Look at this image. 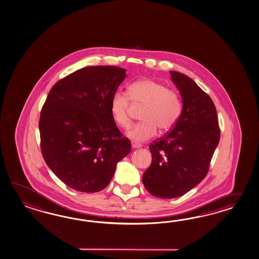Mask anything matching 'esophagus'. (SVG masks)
I'll use <instances>...</instances> for the list:
<instances>
[{
  "label": "esophagus",
  "mask_w": 259,
  "mask_h": 259,
  "mask_svg": "<svg viewBox=\"0 0 259 259\" xmlns=\"http://www.w3.org/2000/svg\"><path fill=\"white\" fill-rule=\"evenodd\" d=\"M132 146H133V148H140V147H142V145L139 144L137 142H135V141H133L132 142Z\"/></svg>",
  "instance_id": "34e87169"
}]
</instances>
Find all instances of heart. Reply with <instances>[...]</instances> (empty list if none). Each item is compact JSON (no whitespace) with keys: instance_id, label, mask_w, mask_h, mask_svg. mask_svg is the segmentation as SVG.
I'll return each instance as SVG.
<instances>
[{"instance_id":"heart-1","label":"heart","mask_w":259,"mask_h":259,"mask_svg":"<svg viewBox=\"0 0 259 259\" xmlns=\"http://www.w3.org/2000/svg\"><path fill=\"white\" fill-rule=\"evenodd\" d=\"M126 94L117 91L110 102V112L114 123L122 128L131 124V100L134 106L144 107L140 118L143 122L134 124L126 131V136L136 142H144L154 137L157 127L161 132L170 131L180 117L182 103L175 91L165 84L151 79L133 82Z\"/></svg>"}]
</instances>
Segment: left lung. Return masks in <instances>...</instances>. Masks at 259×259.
I'll use <instances>...</instances> for the list:
<instances>
[{"instance_id": "1", "label": "left lung", "mask_w": 259, "mask_h": 259, "mask_svg": "<svg viewBox=\"0 0 259 259\" xmlns=\"http://www.w3.org/2000/svg\"><path fill=\"white\" fill-rule=\"evenodd\" d=\"M169 73L180 91L182 113L171 131L149 145L152 163L143 175L146 190L162 199L180 197L204 179L220 140L210 96L187 75Z\"/></svg>"}]
</instances>
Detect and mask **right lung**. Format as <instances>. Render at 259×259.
<instances>
[{"label":"right lung","instance_id":"add662e5","mask_svg":"<svg viewBox=\"0 0 259 259\" xmlns=\"http://www.w3.org/2000/svg\"><path fill=\"white\" fill-rule=\"evenodd\" d=\"M125 78L126 70L120 67H85L58 81L42 105V157L74 190L104 189L116 164L132 150L110 112L111 99Z\"/></svg>","mask_w":259,"mask_h":259}]
</instances>
